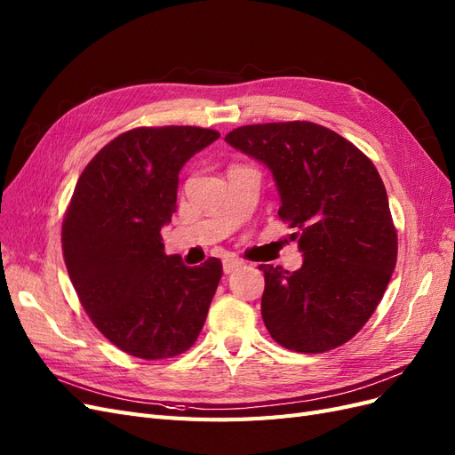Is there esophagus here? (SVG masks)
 <instances>
[{
    "label": "esophagus",
    "instance_id": "34e87169",
    "mask_svg": "<svg viewBox=\"0 0 455 455\" xmlns=\"http://www.w3.org/2000/svg\"><path fill=\"white\" fill-rule=\"evenodd\" d=\"M243 266H244V261H241V259H237V258H228V259H224V273L229 275V273H233V271L241 269Z\"/></svg>",
    "mask_w": 455,
    "mask_h": 455
}]
</instances>
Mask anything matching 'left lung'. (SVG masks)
I'll use <instances>...</instances> for the list:
<instances>
[{
  "mask_svg": "<svg viewBox=\"0 0 455 455\" xmlns=\"http://www.w3.org/2000/svg\"><path fill=\"white\" fill-rule=\"evenodd\" d=\"M226 142L271 171L279 218L296 229L304 254L292 273L259 266L271 338L298 353L343 346L376 311L396 264V229L374 163L309 121L244 125Z\"/></svg>",
  "mask_w": 455,
  "mask_h": 455,
  "instance_id": "8db88e82",
  "label": "left lung"
}]
</instances>
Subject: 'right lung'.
<instances>
[{"instance_id":"right-lung-1","label":"right lung","mask_w":455,"mask_h":455,"mask_svg":"<svg viewBox=\"0 0 455 455\" xmlns=\"http://www.w3.org/2000/svg\"><path fill=\"white\" fill-rule=\"evenodd\" d=\"M220 139L201 127H139L106 144L81 172L62 222L68 275L92 324L146 361L194 346L222 279L164 254L161 228L176 212L178 174Z\"/></svg>"}]
</instances>
